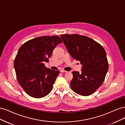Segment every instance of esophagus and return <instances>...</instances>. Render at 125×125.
Masks as SVG:
<instances>
[{
    "label": "esophagus",
    "mask_w": 125,
    "mask_h": 125,
    "mask_svg": "<svg viewBox=\"0 0 125 125\" xmlns=\"http://www.w3.org/2000/svg\"><path fill=\"white\" fill-rule=\"evenodd\" d=\"M60 71L61 72V73H67V71H66V70H64L63 69H62V70H60Z\"/></svg>",
    "instance_id": "1"
}]
</instances>
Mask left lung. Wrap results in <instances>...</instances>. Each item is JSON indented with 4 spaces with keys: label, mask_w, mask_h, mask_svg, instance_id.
Returning a JSON list of instances; mask_svg holds the SVG:
<instances>
[{
    "label": "left lung",
    "mask_w": 125,
    "mask_h": 125,
    "mask_svg": "<svg viewBox=\"0 0 125 125\" xmlns=\"http://www.w3.org/2000/svg\"><path fill=\"white\" fill-rule=\"evenodd\" d=\"M60 37L72 57L82 65L81 73H72L71 89L80 95H91L103 83L108 69L104 48L86 36L73 34H61Z\"/></svg>",
    "instance_id": "obj_1"
}]
</instances>
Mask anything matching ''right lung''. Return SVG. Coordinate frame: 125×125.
I'll return each instance as SVG.
<instances>
[{
  "instance_id": "1",
  "label": "right lung",
  "mask_w": 125,
  "mask_h": 125,
  "mask_svg": "<svg viewBox=\"0 0 125 125\" xmlns=\"http://www.w3.org/2000/svg\"><path fill=\"white\" fill-rule=\"evenodd\" d=\"M62 42L57 36H42L26 42L19 49L14 69L19 83L29 96L41 98L51 92L59 71L47 68L44 62Z\"/></svg>"
}]
</instances>
